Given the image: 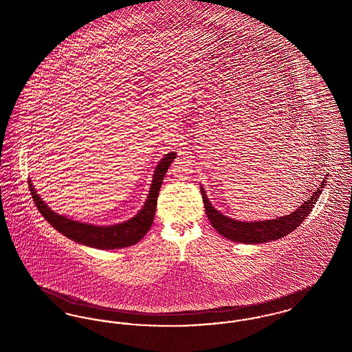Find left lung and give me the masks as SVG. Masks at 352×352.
Listing matches in <instances>:
<instances>
[{
	"label": "left lung",
	"instance_id": "8db88e82",
	"mask_svg": "<svg viewBox=\"0 0 352 352\" xmlns=\"http://www.w3.org/2000/svg\"><path fill=\"white\" fill-rule=\"evenodd\" d=\"M326 179V178H324ZM326 181L319 184L318 188L313 192L311 198L301 204L293 214L286 215L284 218L272 219V220H264V221H237L234 219L227 218L221 215L218 210H215L211 203L207 199L204 190H201V198L204 203L206 214L208 217L210 223L212 227L218 231V234L232 240L237 243L244 244H258L265 243L270 240L281 239L292 231H294L306 217L313 211L314 204L319 199V195L322 194V188L326 186Z\"/></svg>",
	"mask_w": 352,
	"mask_h": 352
}]
</instances>
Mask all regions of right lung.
I'll return each mask as SVG.
<instances>
[{
  "label": "right lung",
  "instance_id": "obj_1",
  "mask_svg": "<svg viewBox=\"0 0 352 352\" xmlns=\"http://www.w3.org/2000/svg\"><path fill=\"white\" fill-rule=\"evenodd\" d=\"M174 158H175V153L174 151L168 153L165 155V158L161 160L160 165L155 168L151 191L142 210L131 220L116 226H109V227L84 224L80 221L58 215L56 212L51 211L50 207H47L46 203L38 197L30 181H29V187L38 211L56 231L62 232L76 243L89 245L94 248H99V250L124 248V247L137 244L151 230L154 215H155L158 192L164 181V177Z\"/></svg>",
  "mask_w": 352,
  "mask_h": 352
}]
</instances>
